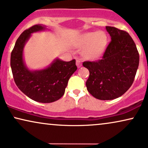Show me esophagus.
<instances>
[{"label": "esophagus", "instance_id": "1", "mask_svg": "<svg viewBox=\"0 0 148 148\" xmlns=\"http://www.w3.org/2000/svg\"><path fill=\"white\" fill-rule=\"evenodd\" d=\"M76 65L78 67V68H79L80 66H82V62H81V60L80 59L77 58L76 60Z\"/></svg>", "mask_w": 148, "mask_h": 148}]
</instances>
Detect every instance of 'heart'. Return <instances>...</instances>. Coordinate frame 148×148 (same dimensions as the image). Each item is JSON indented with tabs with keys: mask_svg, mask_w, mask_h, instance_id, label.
Segmentation results:
<instances>
[{
	"mask_svg": "<svg viewBox=\"0 0 148 148\" xmlns=\"http://www.w3.org/2000/svg\"><path fill=\"white\" fill-rule=\"evenodd\" d=\"M107 36L104 32L95 31L85 33L82 36L80 44L86 49L84 55L88 59H96L102 54L106 47Z\"/></svg>",
	"mask_w": 148,
	"mask_h": 148,
	"instance_id": "1",
	"label": "heart"
}]
</instances>
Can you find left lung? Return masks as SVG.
<instances>
[{
	"label": "left lung",
	"instance_id": "left-lung-1",
	"mask_svg": "<svg viewBox=\"0 0 148 148\" xmlns=\"http://www.w3.org/2000/svg\"><path fill=\"white\" fill-rule=\"evenodd\" d=\"M112 41L99 60L85 61L90 75L86 85L99 100H112L123 95L135 79L139 54L135 42L125 30L106 26Z\"/></svg>",
	"mask_w": 148,
	"mask_h": 148
}]
</instances>
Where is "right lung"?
Returning <instances> with one entry per match:
<instances>
[{
	"label": "right lung",
	"instance_id": "obj_1",
	"mask_svg": "<svg viewBox=\"0 0 148 148\" xmlns=\"http://www.w3.org/2000/svg\"><path fill=\"white\" fill-rule=\"evenodd\" d=\"M45 29L34 25L25 30L15 42L11 54V67L14 82L24 95L39 103H49L64 95L70 77L77 70L75 60L64 62L57 59L47 69L30 71L24 66L23 48L30 34Z\"/></svg>",
	"mask_w": 148,
	"mask_h": 148
}]
</instances>
